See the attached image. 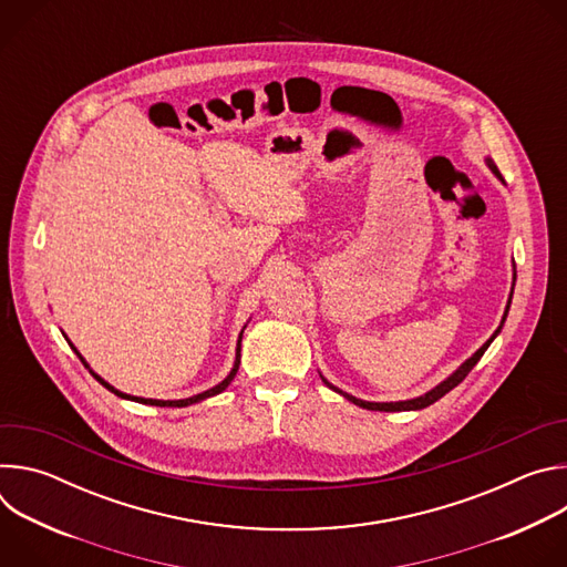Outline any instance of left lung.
I'll use <instances>...</instances> for the list:
<instances>
[{"instance_id": "1", "label": "left lung", "mask_w": 567, "mask_h": 567, "mask_svg": "<svg viewBox=\"0 0 567 567\" xmlns=\"http://www.w3.org/2000/svg\"><path fill=\"white\" fill-rule=\"evenodd\" d=\"M487 164H489V168L494 171V175L498 177V179H503V175L498 173V168L492 164V161L487 158ZM509 302H512V298H509ZM509 302H507V311H509ZM507 311H505V316H503V322H505V318H507ZM503 322H501V328L496 330V334L484 343L471 359H466L449 379H444L440 385H435L431 392H426V394H422V396H417V399H409V401H390V403H374V401H363V399H357V396H352V394H348V392H343V390H339L337 385H332L330 381H326L332 390H337L339 394H343L348 401H352V403H357V406H361V409H368V411H385V413H396V411H422V409H426V406H431V403H435L437 399H442L449 390H453L457 383H462L464 381V377L473 370V365L480 361V357L484 354V350H487L489 346H492V341L498 337V332L503 330Z\"/></svg>"}]
</instances>
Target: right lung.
Segmentation results:
<instances>
[{"mask_svg": "<svg viewBox=\"0 0 567 567\" xmlns=\"http://www.w3.org/2000/svg\"><path fill=\"white\" fill-rule=\"evenodd\" d=\"M71 346V343H69ZM71 350L80 357V352L71 346ZM239 350H241V334H239V341H237V350H235V365H233V370L228 372V377L221 381V383H217L215 388H210V390H206V392H199V394H195V396H188V399H175V401H164V399H143V396H132V394H125V392H118V390H114V385H110L107 381H103L96 372H92L94 374V379L96 381H101L107 390H112L114 394H118V396H123V399H132V401H141V403H150V406H168V409H184V406H190V403H197V401H204V399H208V396H215V394H219L221 390H226V385L233 381V377L237 374V368H239ZM80 361H83L85 363V368H90L87 365V361L83 359V357H80Z\"/></svg>", "mask_w": 567, "mask_h": 567, "instance_id": "add662e5", "label": "right lung"}]
</instances>
